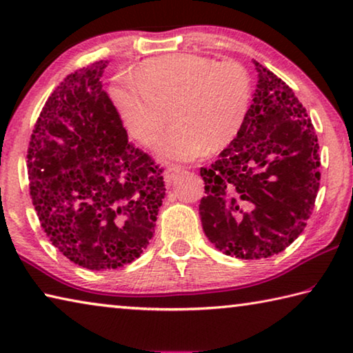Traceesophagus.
Segmentation results:
<instances>
[{"instance_id": "1", "label": "esophagus", "mask_w": 353, "mask_h": 353, "mask_svg": "<svg viewBox=\"0 0 353 353\" xmlns=\"http://www.w3.org/2000/svg\"><path fill=\"white\" fill-rule=\"evenodd\" d=\"M179 172H181V168H179V166H176V165H172V166H168V168L165 170V179H166V182H171L172 179H174Z\"/></svg>"}]
</instances>
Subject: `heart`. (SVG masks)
I'll return each instance as SVG.
<instances>
[{
  "instance_id": "b5f03b06",
  "label": "heart",
  "mask_w": 353,
  "mask_h": 353,
  "mask_svg": "<svg viewBox=\"0 0 353 353\" xmlns=\"http://www.w3.org/2000/svg\"><path fill=\"white\" fill-rule=\"evenodd\" d=\"M110 99L128 132L152 145L168 121L157 152L166 160H191L230 145L240 134L252 101V81L241 63L198 54L149 59L137 73L113 77Z\"/></svg>"
}]
</instances>
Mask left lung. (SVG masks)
I'll use <instances>...</instances> for the list:
<instances>
[{
    "label": "left lung",
    "instance_id": "8db88e82",
    "mask_svg": "<svg viewBox=\"0 0 353 353\" xmlns=\"http://www.w3.org/2000/svg\"><path fill=\"white\" fill-rule=\"evenodd\" d=\"M254 65L259 82L240 134L201 168L202 229L214 248L243 260L282 252L302 234L321 181L305 107L272 71Z\"/></svg>",
    "mask_w": 353,
    "mask_h": 353
}]
</instances>
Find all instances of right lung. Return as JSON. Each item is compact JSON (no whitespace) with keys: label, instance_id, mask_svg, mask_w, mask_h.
<instances>
[{"label":"right lung","instance_id":"add662e5","mask_svg":"<svg viewBox=\"0 0 353 353\" xmlns=\"http://www.w3.org/2000/svg\"><path fill=\"white\" fill-rule=\"evenodd\" d=\"M107 61L76 70L40 112L28 177L41 229L68 260L117 270L139 259L165 198L163 170L135 148L101 77Z\"/></svg>","mask_w":353,"mask_h":353}]
</instances>
